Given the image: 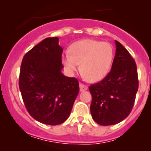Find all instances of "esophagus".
<instances>
[{
  "label": "esophagus",
  "instance_id": "esophagus-1",
  "mask_svg": "<svg viewBox=\"0 0 151 151\" xmlns=\"http://www.w3.org/2000/svg\"><path fill=\"white\" fill-rule=\"evenodd\" d=\"M79 87H80V91H81V92H83V91H86V90L88 89V87H87L85 85H84V84H82V83H80Z\"/></svg>",
  "mask_w": 151,
  "mask_h": 151
}]
</instances>
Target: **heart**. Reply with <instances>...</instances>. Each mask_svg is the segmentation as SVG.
Returning a JSON list of instances; mask_svg holds the SVG:
<instances>
[{
	"label": "heart",
	"mask_w": 151,
	"mask_h": 151,
	"mask_svg": "<svg viewBox=\"0 0 151 151\" xmlns=\"http://www.w3.org/2000/svg\"><path fill=\"white\" fill-rule=\"evenodd\" d=\"M113 60L112 47L108 42L83 40L72 44L69 53L62 56L66 72L74 74L79 68L85 78L93 82L104 78Z\"/></svg>",
	"instance_id": "obj_1"
}]
</instances>
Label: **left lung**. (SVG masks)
I'll return each instance as SVG.
<instances>
[{
	"mask_svg": "<svg viewBox=\"0 0 151 151\" xmlns=\"http://www.w3.org/2000/svg\"><path fill=\"white\" fill-rule=\"evenodd\" d=\"M111 70L101 81L91 85V113L95 122L109 126L124 121L132 111L139 88L137 66L129 52L115 40Z\"/></svg>",
	"mask_w": 151,
	"mask_h": 151,
	"instance_id": "1",
	"label": "left lung"
}]
</instances>
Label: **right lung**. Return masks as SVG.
Wrapping results in <instances>:
<instances>
[{
  "label": "right lung",
  "instance_id": "obj_1",
  "mask_svg": "<svg viewBox=\"0 0 151 151\" xmlns=\"http://www.w3.org/2000/svg\"><path fill=\"white\" fill-rule=\"evenodd\" d=\"M58 37H48L24 55L19 86L30 116L39 122L58 125L68 118L79 92L77 78L66 77Z\"/></svg>",
  "mask_w": 151,
  "mask_h": 151
}]
</instances>
